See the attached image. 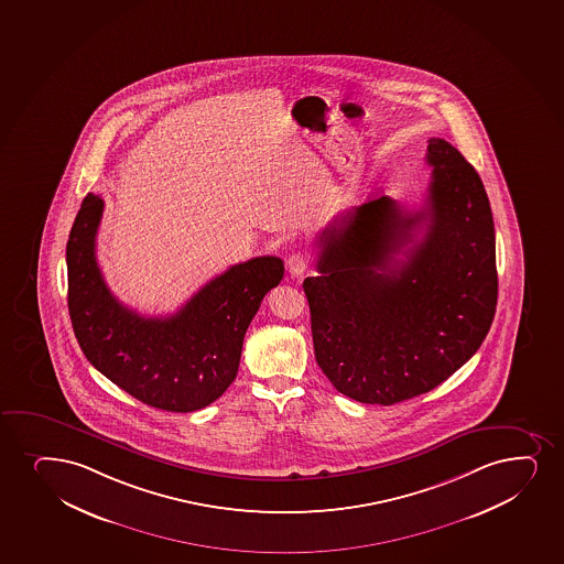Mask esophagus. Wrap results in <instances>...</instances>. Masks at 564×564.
I'll return each instance as SVG.
<instances>
[{"label":"esophagus","instance_id":"34e87169","mask_svg":"<svg viewBox=\"0 0 564 564\" xmlns=\"http://www.w3.org/2000/svg\"><path fill=\"white\" fill-rule=\"evenodd\" d=\"M310 268V257L304 252H294L286 260V270L291 273L292 278H302Z\"/></svg>","mask_w":564,"mask_h":564}]
</instances>
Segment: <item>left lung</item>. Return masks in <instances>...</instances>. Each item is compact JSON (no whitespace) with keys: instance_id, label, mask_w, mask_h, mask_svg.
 <instances>
[{"instance_id":"8db88e82","label":"left lung","mask_w":564,"mask_h":564,"mask_svg":"<svg viewBox=\"0 0 564 564\" xmlns=\"http://www.w3.org/2000/svg\"><path fill=\"white\" fill-rule=\"evenodd\" d=\"M426 164L423 209L383 196L341 213L318 238L317 278L304 281L317 365L362 404H398L444 383L497 312L484 183L440 138L429 140Z\"/></svg>"}]
</instances>
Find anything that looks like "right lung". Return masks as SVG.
<instances>
[{"label": "right lung", "instance_id": "right-lung-1", "mask_svg": "<svg viewBox=\"0 0 564 564\" xmlns=\"http://www.w3.org/2000/svg\"><path fill=\"white\" fill-rule=\"evenodd\" d=\"M104 199H83L66 247L67 307L90 365L159 410L188 413L223 397L265 292L285 265L257 257L212 279L170 317H143L115 299L96 260Z\"/></svg>", "mask_w": 564, "mask_h": 564}]
</instances>
